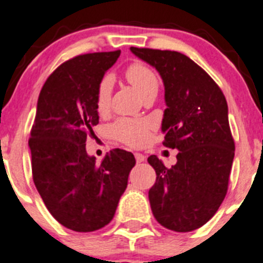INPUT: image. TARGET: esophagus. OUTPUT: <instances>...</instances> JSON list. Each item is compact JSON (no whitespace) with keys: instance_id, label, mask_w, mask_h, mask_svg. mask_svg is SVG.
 Instances as JSON below:
<instances>
[{"instance_id":"1","label":"esophagus","mask_w":263,"mask_h":263,"mask_svg":"<svg viewBox=\"0 0 263 263\" xmlns=\"http://www.w3.org/2000/svg\"><path fill=\"white\" fill-rule=\"evenodd\" d=\"M134 156H136L137 163H142V161L146 160V156H144L143 154H141V153H136V154H134Z\"/></svg>"}]
</instances>
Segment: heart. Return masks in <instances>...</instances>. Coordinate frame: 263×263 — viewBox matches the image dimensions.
Returning a JSON list of instances; mask_svg holds the SVG:
<instances>
[{"label": "heart", "mask_w": 263, "mask_h": 263, "mask_svg": "<svg viewBox=\"0 0 263 263\" xmlns=\"http://www.w3.org/2000/svg\"><path fill=\"white\" fill-rule=\"evenodd\" d=\"M125 77L142 96L147 95L151 91H158V77L144 64H141V62L132 64L125 71ZM112 87V77L105 76L99 84L98 96H96V109L99 113H105L109 109ZM151 127H153V122L150 120L122 117L110 125L109 133L122 143L133 146V147H139L147 143L150 139Z\"/></svg>", "instance_id": "heart-1"}]
</instances>
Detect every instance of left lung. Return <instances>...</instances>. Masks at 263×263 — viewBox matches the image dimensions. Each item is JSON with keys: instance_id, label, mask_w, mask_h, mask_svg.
<instances>
[{"instance_id": "left-lung-1", "label": "left lung", "mask_w": 263, "mask_h": 263, "mask_svg": "<svg viewBox=\"0 0 263 263\" xmlns=\"http://www.w3.org/2000/svg\"><path fill=\"white\" fill-rule=\"evenodd\" d=\"M164 83L161 132L165 147L179 150L167 168L156 155L147 159L156 172L148 190L151 210L163 227L190 232L210 220L227 194L235 158L224 95L206 71L182 53L132 47Z\"/></svg>"}]
</instances>
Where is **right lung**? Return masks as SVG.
Masks as SVG:
<instances>
[{
  "mask_svg": "<svg viewBox=\"0 0 263 263\" xmlns=\"http://www.w3.org/2000/svg\"><path fill=\"white\" fill-rule=\"evenodd\" d=\"M120 53H88L64 62L37 99L28 141L33 182L53 218L77 232H92L112 220L136 165L129 151L110 150L100 164L86 151L99 124V84Z\"/></svg>",
  "mask_w": 263,
  "mask_h": 263,
  "instance_id": "add662e5",
  "label": "right lung"
}]
</instances>
